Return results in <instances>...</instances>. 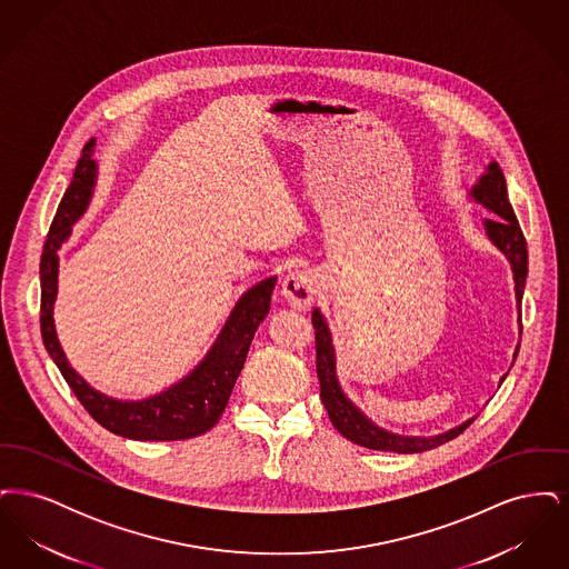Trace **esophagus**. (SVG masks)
Masks as SVG:
<instances>
[{
  "mask_svg": "<svg viewBox=\"0 0 569 569\" xmlns=\"http://www.w3.org/2000/svg\"><path fill=\"white\" fill-rule=\"evenodd\" d=\"M316 274L309 271L290 272L283 283H281V295L286 302L297 309V311H307L316 298Z\"/></svg>",
  "mask_w": 569,
  "mask_h": 569,
  "instance_id": "1",
  "label": "esophagus"
}]
</instances>
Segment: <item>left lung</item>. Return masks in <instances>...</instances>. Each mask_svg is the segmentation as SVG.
Segmentation results:
<instances>
[{
  "label": "left lung",
  "mask_w": 569,
  "mask_h": 569,
  "mask_svg": "<svg viewBox=\"0 0 569 569\" xmlns=\"http://www.w3.org/2000/svg\"><path fill=\"white\" fill-rule=\"evenodd\" d=\"M471 193L478 202H482L497 216L495 219H487L488 237L512 262L516 300L520 307L525 281H527V267H529L527 241L518 226L515 209L510 204L506 177H503L501 168L495 162L490 163L487 174L480 179V183L473 188ZM311 325L316 328V362H318V378H320V399L325 403L332 427L346 439H350L352 443H358L369 450L399 452V455L427 452V450H433L437 446L459 437L473 422V420H469L457 429L437 435V437H403V435H392L379 429L371 420H367L341 392V388L337 383V376H335V350L330 343V332H328V326L318 309L311 313ZM520 332H522V322H520ZM518 348H520V343H518ZM516 356H518V350H516L515 360ZM503 379L506 378H501V381Z\"/></svg>",
  "instance_id": "1"
}]
</instances>
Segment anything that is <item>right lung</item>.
I'll return each mask as SVG.
<instances>
[{"mask_svg":"<svg viewBox=\"0 0 569 569\" xmlns=\"http://www.w3.org/2000/svg\"><path fill=\"white\" fill-rule=\"evenodd\" d=\"M89 151L91 144H84L72 183L63 193L54 213L40 260V332L44 348L51 353L54 365L59 367L61 376L68 381L81 406L87 409V413L110 433L138 441H177L207 433L216 427L219 416L228 406L256 328L269 313L271 292L277 279L271 277L260 281L237 302L216 346L200 362V367L162 395L147 401L123 403L89 388L81 376H77V371L68 365L59 348L53 326L57 249L68 239L72 223L82 216L91 196L96 163Z\"/></svg>","mask_w":569,"mask_h":569,"instance_id":"obj_1","label":"right lung"}]
</instances>
